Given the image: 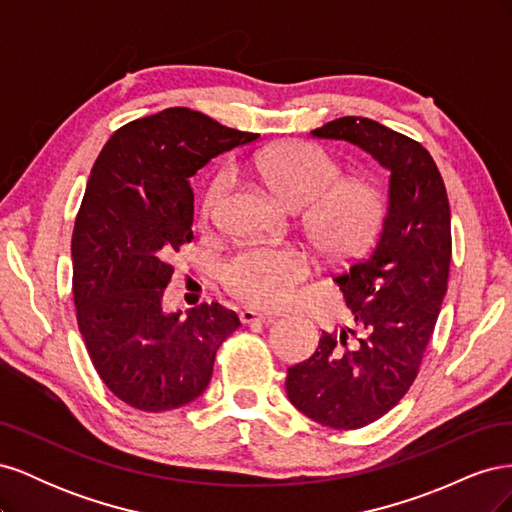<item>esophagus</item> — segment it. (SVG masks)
<instances>
[{
	"mask_svg": "<svg viewBox=\"0 0 512 512\" xmlns=\"http://www.w3.org/2000/svg\"><path fill=\"white\" fill-rule=\"evenodd\" d=\"M239 318L243 324H254V322H273V316L269 314H258L254 309H241Z\"/></svg>",
	"mask_w": 512,
	"mask_h": 512,
	"instance_id": "obj_1",
	"label": "esophagus"
}]
</instances>
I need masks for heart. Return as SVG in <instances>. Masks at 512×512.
Returning <instances> with one entry per match:
<instances>
[{
	"instance_id": "heart-1",
	"label": "heart",
	"mask_w": 512,
	"mask_h": 512,
	"mask_svg": "<svg viewBox=\"0 0 512 512\" xmlns=\"http://www.w3.org/2000/svg\"><path fill=\"white\" fill-rule=\"evenodd\" d=\"M252 168L294 209H308L307 228L320 250L333 258L363 254L376 241L389 211V196L374 179H344V168L320 145L292 141L258 151ZM232 188L230 170H220L200 198V215L215 220ZM312 271V260L294 245L250 243L222 262V282L237 299L277 309L292 301Z\"/></svg>"
}]
</instances>
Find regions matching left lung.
Masks as SVG:
<instances>
[{
  "label": "left lung",
  "mask_w": 512,
  "mask_h": 512,
  "mask_svg": "<svg viewBox=\"0 0 512 512\" xmlns=\"http://www.w3.org/2000/svg\"><path fill=\"white\" fill-rule=\"evenodd\" d=\"M312 134L348 141L391 170L376 243L333 277L352 327L322 331L316 352L286 376L288 399L305 416L359 429L397 406L421 369L451 269V209L436 162L414 138L367 117H339Z\"/></svg>",
  "instance_id": "8db88e82"
}]
</instances>
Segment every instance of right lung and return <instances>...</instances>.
Returning a JSON list of instances; mask_svg holds the SVG:
<instances>
[{"instance_id": "add662e5", "label": "right lung", "mask_w": 512, "mask_h": 512, "mask_svg": "<svg viewBox=\"0 0 512 512\" xmlns=\"http://www.w3.org/2000/svg\"><path fill=\"white\" fill-rule=\"evenodd\" d=\"M256 138L175 106L121 126L91 168L72 232V292L89 359L123 404L143 412L190 404L241 327L220 303L168 314L164 290L170 256L194 239L190 177Z\"/></svg>"}]
</instances>
